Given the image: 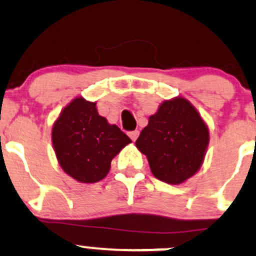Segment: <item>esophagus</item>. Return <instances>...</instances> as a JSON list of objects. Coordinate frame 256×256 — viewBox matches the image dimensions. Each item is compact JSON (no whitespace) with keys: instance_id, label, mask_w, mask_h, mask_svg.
I'll return each instance as SVG.
<instances>
[{"instance_id":"obj_1","label":"esophagus","mask_w":256,"mask_h":256,"mask_svg":"<svg viewBox=\"0 0 256 256\" xmlns=\"http://www.w3.org/2000/svg\"><path fill=\"white\" fill-rule=\"evenodd\" d=\"M138 134H140V131H138V130H134V131L128 132V136H130V138L132 140H134V142L137 140Z\"/></svg>"}]
</instances>
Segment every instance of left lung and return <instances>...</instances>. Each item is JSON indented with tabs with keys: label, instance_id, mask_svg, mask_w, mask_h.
Returning <instances> with one entry per match:
<instances>
[{
	"label": "left lung",
	"instance_id": "1",
	"mask_svg": "<svg viewBox=\"0 0 256 256\" xmlns=\"http://www.w3.org/2000/svg\"><path fill=\"white\" fill-rule=\"evenodd\" d=\"M210 132L188 100L161 104L140 132L136 146L146 155L152 174L168 184H180L204 162Z\"/></svg>",
	"mask_w": 256,
	"mask_h": 256
}]
</instances>
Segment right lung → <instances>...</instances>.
Masks as SVG:
<instances>
[{"label": "right lung", "instance_id": "obj_1", "mask_svg": "<svg viewBox=\"0 0 256 256\" xmlns=\"http://www.w3.org/2000/svg\"><path fill=\"white\" fill-rule=\"evenodd\" d=\"M52 146L62 170L82 183H96L110 172V161L131 140L108 124L96 102L78 98L61 112L52 126Z\"/></svg>", "mask_w": 256, "mask_h": 256}]
</instances>
